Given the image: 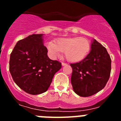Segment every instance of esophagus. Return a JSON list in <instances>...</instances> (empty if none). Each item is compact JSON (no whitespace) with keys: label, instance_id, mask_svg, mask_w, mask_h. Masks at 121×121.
<instances>
[{"label":"esophagus","instance_id":"obj_1","mask_svg":"<svg viewBox=\"0 0 121 121\" xmlns=\"http://www.w3.org/2000/svg\"><path fill=\"white\" fill-rule=\"evenodd\" d=\"M62 66L67 65V64H66V63H64V62H62Z\"/></svg>","mask_w":121,"mask_h":121}]
</instances>
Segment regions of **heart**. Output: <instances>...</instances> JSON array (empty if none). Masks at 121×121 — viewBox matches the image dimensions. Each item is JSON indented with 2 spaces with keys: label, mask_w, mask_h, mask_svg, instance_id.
<instances>
[{
  "label": "heart",
  "mask_w": 121,
  "mask_h": 121,
  "mask_svg": "<svg viewBox=\"0 0 121 121\" xmlns=\"http://www.w3.org/2000/svg\"><path fill=\"white\" fill-rule=\"evenodd\" d=\"M47 48L51 57L59 56L64 52L68 61L78 62L87 56L90 50V43L84 37H65L59 39L56 43L49 42Z\"/></svg>",
  "instance_id": "obj_1"
}]
</instances>
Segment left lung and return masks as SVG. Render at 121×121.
I'll return each mask as SVG.
<instances>
[{
  "instance_id": "left-lung-1",
  "label": "left lung",
  "mask_w": 121,
  "mask_h": 121,
  "mask_svg": "<svg viewBox=\"0 0 121 121\" xmlns=\"http://www.w3.org/2000/svg\"><path fill=\"white\" fill-rule=\"evenodd\" d=\"M111 63L106 48L94 39L87 56L79 62L70 64L74 91L80 96L88 97L103 89L110 75Z\"/></svg>"
}]
</instances>
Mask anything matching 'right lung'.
Wrapping results in <instances>:
<instances>
[{
  "mask_svg": "<svg viewBox=\"0 0 121 121\" xmlns=\"http://www.w3.org/2000/svg\"><path fill=\"white\" fill-rule=\"evenodd\" d=\"M43 35H30L19 40L10 55L13 79L21 89L33 95L45 92L62 67L61 63L48 57Z\"/></svg>",
  "mask_w": 121,
  "mask_h": 121,
  "instance_id": "right-lung-1",
  "label": "right lung"
}]
</instances>
